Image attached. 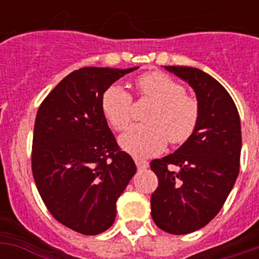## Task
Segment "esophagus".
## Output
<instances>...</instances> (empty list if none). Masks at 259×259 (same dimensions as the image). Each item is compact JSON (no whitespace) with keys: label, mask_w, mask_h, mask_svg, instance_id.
Instances as JSON below:
<instances>
[{"label":"esophagus","mask_w":259,"mask_h":259,"mask_svg":"<svg viewBox=\"0 0 259 259\" xmlns=\"http://www.w3.org/2000/svg\"><path fill=\"white\" fill-rule=\"evenodd\" d=\"M134 161H136V165H137L138 169H146L149 166V162L146 160H142V158H134Z\"/></svg>","instance_id":"obj_1"}]
</instances>
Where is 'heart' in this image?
Masks as SVG:
<instances>
[{"instance_id": "heart-1", "label": "heart", "mask_w": 259, "mask_h": 259, "mask_svg": "<svg viewBox=\"0 0 259 259\" xmlns=\"http://www.w3.org/2000/svg\"><path fill=\"white\" fill-rule=\"evenodd\" d=\"M138 95L156 103L146 121L130 126L119 137V145L137 157L161 153L170 141L175 145L191 138L199 122V103L184 87L164 72H149L137 80ZM102 111L115 130H123L133 118V98L121 84H111L102 95Z\"/></svg>"}]
</instances>
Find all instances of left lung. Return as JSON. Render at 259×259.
<instances>
[{
  "instance_id": "obj_1",
  "label": "left lung",
  "mask_w": 259,
  "mask_h": 259,
  "mask_svg": "<svg viewBox=\"0 0 259 259\" xmlns=\"http://www.w3.org/2000/svg\"><path fill=\"white\" fill-rule=\"evenodd\" d=\"M196 94L199 122L189 140L150 162L158 177L152 193V218L165 233L184 235L217 217L231 192L241 158V118L227 90L199 68L165 66ZM178 166L177 171L167 168Z\"/></svg>"
}]
</instances>
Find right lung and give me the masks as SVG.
<instances>
[{
  "instance_id": "add662e5",
  "label": "right lung",
  "mask_w": 259,
  "mask_h": 259,
  "mask_svg": "<svg viewBox=\"0 0 259 259\" xmlns=\"http://www.w3.org/2000/svg\"><path fill=\"white\" fill-rule=\"evenodd\" d=\"M137 68L76 70L38 107L32 145L34 183L51 215L76 233L97 235L111 227L118 197L137 170L102 111L103 93Z\"/></svg>"
}]
</instances>
